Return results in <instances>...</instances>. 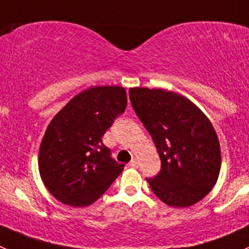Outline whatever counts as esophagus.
Returning a JSON list of instances; mask_svg holds the SVG:
<instances>
[{
	"mask_svg": "<svg viewBox=\"0 0 249 249\" xmlns=\"http://www.w3.org/2000/svg\"><path fill=\"white\" fill-rule=\"evenodd\" d=\"M129 165H131L132 167H137V166H138V160H137L136 158H133L131 160V162H129Z\"/></svg>",
	"mask_w": 249,
	"mask_h": 249,
	"instance_id": "34e87169",
	"label": "esophagus"
}]
</instances>
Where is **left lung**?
<instances>
[{
    "mask_svg": "<svg viewBox=\"0 0 249 249\" xmlns=\"http://www.w3.org/2000/svg\"><path fill=\"white\" fill-rule=\"evenodd\" d=\"M129 99L161 160L160 172L146 178L151 191L175 208L202 200L221 167L219 138L209 118L189 99L164 89L131 88Z\"/></svg>",
    "mask_w": 249,
    "mask_h": 249,
    "instance_id": "1",
    "label": "left lung"
}]
</instances>
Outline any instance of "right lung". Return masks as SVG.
<instances>
[{"mask_svg":"<svg viewBox=\"0 0 249 249\" xmlns=\"http://www.w3.org/2000/svg\"><path fill=\"white\" fill-rule=\"evenodd\" d=\"M126 106L124 88L91 87L52 118L37 162L42 182L56 199L71 207H88L120 176L124 165L111 158L103 136Z\"/></svg>","mask_w":249,"mask_h":249,"instance_id":"add662e5","label":"right lung"}]
</instances>
